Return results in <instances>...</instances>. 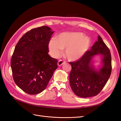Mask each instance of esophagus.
Instances as JSON below:
<instances>
[{"label": "esophagus", "mask_w": 121, "mask_h": 121, "mask_svg": "<svg viewBox=\"0 0 121 121\" xmlns=\"http://www.w3.org/2000/svg\"><path fill=\"white\" fill-rule=\"evenodd\" d=\"M65 63V61H64L63 60H58V63H57V65H58V66H61V65H64Z\"/></svg>", "instance_id": "obj_1"}]
</instances>
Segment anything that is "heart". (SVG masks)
<instances>
[{
  "mask_svg": "<svg viewBox=\"0 0 121 121\" xmlns=\"http://www.w3.org/2000/svg\"><path fill=\"white\" fill-rule=\"evenodd\" d=\"M90 45V39L84 36L82 33H63L56 38L51 40L48 44L50 54L54 57L60 56L62 50H65V55L70 60H76L81 58Z\"/></svg>",
  "mask_w": 121,
  "mask_h": 121,
  "instance_id": "1",
  "label": "heart"
}]
</instances>
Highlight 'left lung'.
Returning a JSON list of instances; mask_svg holds the SVG:
<instances>
[{
  "label": "left lung",
  "mask_w": 121,
  "mask_h": 121,
  "mask_svg": "<svg viewBox=\"0 0 121 121\" xmlns=\"http://www.w3.org/2000/svg\"><path fill=\"white\" fill-rule=\"evenodd\" d=\"M103 56L102 68L97 71L91 64V60L95 55ZM72 70L69 74V84L74 93L80 97L96 96L107 83L112 72L110 50L100 36L89 50L79 60L69 62Z\"/></svg>",
  "instance_id": "obj_1"
}]
</instances>
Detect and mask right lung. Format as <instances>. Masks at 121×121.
Returning <instances> with one entry per match:
<instances>
[{
    "label": "right lung",
    "instance_id": "right-lung-1",
    "mask_svg": "<svg viewBox=\"0 0 121 121\" xmlns=\"http://www.w3.org/2000/svg\"><path fill=\"white\" fill-rule=\"evenodd\" d=\"M53 33L46 26L31 29L14 48L10 62L13 79L29 94H37L45 90L57 68V60L48 54Z\"/></svg>",
    "mask_w": 121,
    "mask_h": 121
}]
</instances>
